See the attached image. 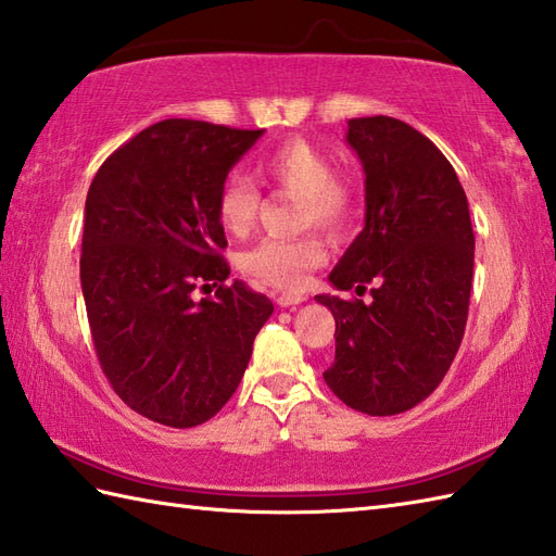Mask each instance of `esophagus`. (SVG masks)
<instances>
[{
	"label": "esophagus",
	"mask_w": 556,
	"mask_h": 556,
	"mask_svg": "<svg viewBox=\"0 0 556 556\" xmlns=\"http://www.w3.org/2000/svg\"><path fill=\"white\" fill-rule=\"evenodd\" d=\"M305 301V296L301 293H277V303L281 308H293V305H301Z\"/></svg>",
	"instance_id": "34e87169"
}]
</instances>
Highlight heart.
<instances>
[{
    "label": "heart",
    "mask_w": 556,
    "mask_h": 556,
    "mask_svg": "<svg viewBox=\"0 0 556 556\" xmlns=\"http://www.w3.org/2000/svg\"><path fill=\"white\" fill-rule=\"evenodd\" d=\"M257 174L279 193L296 195V224L301 229L317 227L329 233H344L358 210V191L349 176L334 172L325 150L305 138H289L257 162ZM263 198L243 176H229L217 195V222L233 239L253 231ZM327 260L320 233L308 231L299 239H265L241 260L248 275L285 291H301L308 271Z\"/></svg>",
    "instance_id": "heart-1"
}]
</instances>
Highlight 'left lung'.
I'll return each mask as SVG.
<instances>
[{
	"label": "left lung",
	"instance_id": "1",
	"mask_svg": "<svg viewBox=\"0 0 556 556\" xmlns=\"http://www.w3.org/2000/svg\"><path fill=\"white\" fill-rule=\"evenodd\" d=\"M365 172V227L329 275L361 299L315 296L337 323L325 382L346 406L396 416L428 399L468 320L476 236L452 164L430 138L392 116L349 119Z\"/></svg>",
	"mask_w": 556,
	"mask_h": 556
}]
</instances>
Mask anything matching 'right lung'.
Segmentation results:
<instances>
[{
	"label": "right lung",
	"instance_id": "right-lung-1",
	"mask_svg": "<svg viewBox=\"0 0 556 556\" xmlns=\"http://www.w3.org/2000/svg\"><path fill=\"white\" fill-rule=\"evenodd\" d=\"M263 131L164 119L102 162L86 198L80 289L100 368L128 408L195 428L239 387L275 311L227 285L217 195ZM216 296L195 300V290Z\"/></svg>",
	"mask_w": 556,
	"mask_h": 556
}]
</instances>
